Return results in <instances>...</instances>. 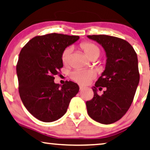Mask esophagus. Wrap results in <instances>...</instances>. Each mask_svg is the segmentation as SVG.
<instances>
[{
    "instance_id": "obj_1",
    "label": "esophagus",
    "mask_w": 150,
    "mask_h": 150,
    "mask_svg": "<svg viewBox=\"0 0 150 150\" xmlns=\"http://www.w3.org/2000/svg\"><path fill=\"white\" fill-rule=\"evenodd\" d=\"M79 89H81H81H84V87H83V86H79Z\"/></svg>"
}]
</instances>
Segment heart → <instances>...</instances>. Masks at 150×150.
<instances>
[{
    "instance_id": "1",
    "label": "heart",
    "mask_w": 150,
    "mask_h": 150,
    "mask_svg": "<svg viewBox=\"0 0 150 150\" xmlns=\"http://www.w3.org/2000/svg\"><path fill=\"white\" fill-rule=\"evenodd\" d=\"M81 48L85 53L91 59L93 57H98L100 54V49L96 44L92 42H86L81 44ZM71 53V48H64L61 54V60L64 64H67L69 61ZM70 77L73 81L81 85H86L94 79L96 77L95 73L92 71L86 69H76L70 73Z\"/></svg>"
}]
</instances>
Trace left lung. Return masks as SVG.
<instances>
[{"mask_svg":"<svg viewBox=\"0 0 150 150\" xmlns=\"http://www.w3.org/2000/svg\"><path fill=\"white\" fill-rule=\"evenodd\" d=\"M101 44L106 53V69L92 88L93 97L86 102L89 117L109 125L120 120L130 108L139 82L137 53L123 39L107 35H89ZM106 87L102 96L97 88Z\"/></svg>","mask_w":150,"mask_h":150,"instance_id":"8db88e82","label":"left lung"}]
</instances>
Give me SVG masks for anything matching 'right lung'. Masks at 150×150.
I'll return each mask as SVG.
<instances>
[{
	"mask_svg": "<svg viewBox=\"0 0 150 150\" xmlns=\"http://www.w3.org/2000/svg\"><path fill=\"white\" fill-rule=\"evenodd\" d=\"M79 38L57 33L37 35L20 52L16 67L20 98L27 110L41 121L62 117L79 91L73 81H66L61 88L54 82V76L63 67L62 52Z\"/></svg>",
	"mask_w": 150,
	"mask_h": 150,
	"instance_id": "right-lung-1",
	"label": "right lung"
}]
</instances>
